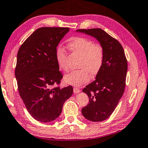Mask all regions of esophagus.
I'll return each mask as SVG.
<instances>
[{"label":"esophagus","instance_id":"34e87169","mask_svg":"<svg viewBox=\"0 0 148 148\" xmlns=\"http://www.w3.org/2000/svg\"><path fill=\"white\" fill-rule=\"evenodd\" d=\"M74 92L75 94L79 93V92H80V90L79 89V88H78L74 87Z\"/></svg>","mask_w":148,"mask_h":148}]
</instances>
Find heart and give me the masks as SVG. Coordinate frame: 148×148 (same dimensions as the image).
Wrapping results in <instances>:
<instances>
[{"label": "heart", "mask_w": 148, "mask_h": 148, "mask_svg": "<svg viewBox=\"0 0 148 148\" xmlns=\"http://www.w3.org/2000/svg\"><path fill=\"white\" fill-rule=\"evenodd\" d=\"M70 49L81 56L78 68L64 76L66 83L74 86H80L90 80V74L95 76L99 73L104 60V51L100 45L94 44L90 40L83 37H76L68 44ZM56 58L58 68L67 71L66 52L62 46L57 48Z\"/></svg>", "instance_id": "heart-1"}]
</instances>
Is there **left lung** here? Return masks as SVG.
<instances>
[{
    "label": "left lung",
    "mask_w": 148,
    "mask_h": 148,
    "mask_svg": "<svg viewBox=\"0 0 148 148\" xmlns=\"http://www.w3.org/2000/svg\"><path fill=\"white\" fill-rule=\"evenodd\" d=\"M76 31L94 37L104 51V60L96 80L82 90L89 98V103L82 109L87 120L102 122L113 113L124 92L127 59L121 44L101 28Z\"/></svg>",
    "instance_id": "obj_1"
}]
</instances>
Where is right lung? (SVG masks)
Masks as SVG:
<instances>
[{
    "mask_svg": "<svg viewBox=\"0 0 148 148\" xmlns=\"http://www.w3.org/2000/svg\"><path fill=\"white\" fill-rule=\"evenodd\" d=\"M69 28L42 27L24 42L15 68L19 94L35 120L49 122L60 115L73 93L72 86L60 88L63 78L56 58V47ZM58 86L52 88V85Z\"/></svg>",
    "mask_w": 148,
    "mask_h": 148,
    "instance_id": "1",
    "label": "right lung"
}]
</instances>
